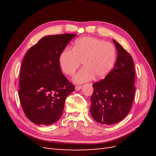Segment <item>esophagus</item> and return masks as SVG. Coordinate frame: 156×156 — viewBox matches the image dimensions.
Instances as JSON below:
<instances>
[{
	"mask_svg": "<svg viewBox=\"0 0 156 156\" xmlns=\"http://www.w3.org/2000/svg\"><path fill=\"white\" fill-rule=\"evenodd\" d=\"M81 89V86H76V87H75V90L79 91Z\"/></svg>",
	"mask_w": 156,
	"mask_h": 156,
	"instance_id": "obj_1",
	"label": "esophagus"
}]
</instances>
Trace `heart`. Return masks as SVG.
<instances>
[{
  "instance_id": "heart-1",
  "label": "heart",
  "mask_w": 156,
  "mask_h": 156,
  "mask_svg": "<svg viewBox=\"0 0 156 156\" xmlns=\"http://www.w3.org/2000/svg\"><path fill=\"white\" fill-rule=\"evenodd\" d=\"M116 59L115 46L96 37L84 36L75 40L71 50L59 55L58 63L62 72L73 75L83 63V68L75 75L73 81L83 83L96 77L101 79L111 72Z\"/></svg>"
}]
</instances>
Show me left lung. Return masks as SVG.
Here are the masks:
<instances>
[{"instance_id": "obj_1", "label": "left lung", "mask_w": 156, "mask_h": 156, "mask_svg": "<svg viewBox=\"0 0 156 156\" xmlns=\"http://www.w3.org/2000/svg\"><path fill=\"white\" fill-rule=\"evenodd\" d=\"M113 42L118 53L114 68L104 79L93 84L90 98L92 118L105 125L116 124L127 116L135 91L133 59L116 40Z\"/></svg>"}]
</instances>
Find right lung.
Wrapping results in <instances>:
<instances>
[{
    "label": "right lung",
    "mask_w": 156,
    "mask_h": 156,
    "mask_svg": "<svg viewBox=\"0 0 156 156\" xmlns=\"http://www.w3.org/2000/svg\"><path fill=\"white\" fill-rule=\"evenodd\" d=\"M75 36H45L31 47L23 58L19 97L26 116L37 125L49 126L57 122L66 99L75 90L62 72L58 58Z\"/></svg>",
    "instance_id": "right-lung-1"
}]
</instances>
